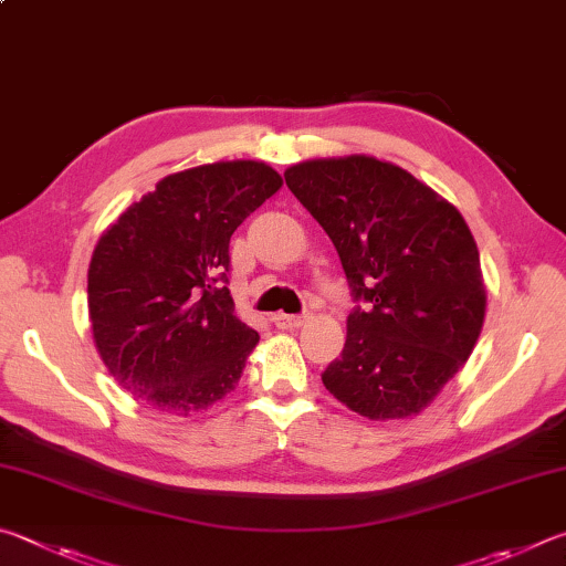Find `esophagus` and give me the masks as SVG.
I'll use <instances>...</instances> for the list:
<instances>
[{"instance_id":"1","label":"esophagus","mask_w":566,"mask_h":566,"mask_svg":"<svg viewBox=\"0 0 566 566\" xmlns=\"http://www.w3.org/2000/svg\"><path fill=\"white\" fill-rule=\"evenodd\" d=\"M305 321H308V315H289V313H277V315H273L275 328H283V331L301 328V325H303Z\"/></svg>"}]
</instances>
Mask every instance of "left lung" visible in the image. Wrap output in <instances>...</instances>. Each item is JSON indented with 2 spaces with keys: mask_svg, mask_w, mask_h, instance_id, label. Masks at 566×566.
<instances>
[{
  "mask_svg": "<svg viewBox=\"0 0 566 566\" xmlns=\"http://www.w3.org/2000/svg\"><path fill=\"white\" fill-rule=\"evenodd\" d=\"M285 184L331 235L355 303L323 385L370 420L418 415L468 363L484 321L480 251L458 208L375 156L313 158Z\"/></svg>",
  "mask_w": 566,
  "mask_h": 566,
  "instance_id": "8db88e82",
  "label": "left lung"
}]
</instances>
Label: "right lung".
<instances>
[{
	"mask_svg": "<svg viewBox=\"0 0 566 566\" xmlns=\"http://www.w3.org/2000/svg\"><path fill=\"white\" fill-rule=\"evenodd\" d=\"M283 178L261 161L166 176L98 238L88 318L114 380L151 408L188 415L231 392L258 333L235 318L228 243Z\"/></svg>",
	"mask_w": 566,
	"mask_h": 566,
	"instance_id": "1",
	"label": "right lung"
}]
</instances>
